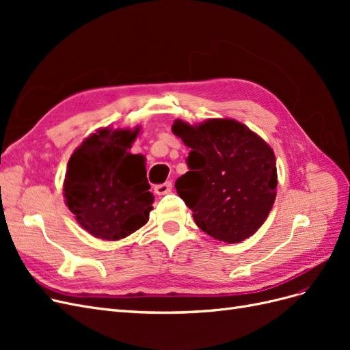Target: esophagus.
I'll use <instances>...</instances> for the list:
<instances>
[{"label": "esophagus", "instance_id": "1", "mask_svg": "<svg viewBox=\"0 0 350 350\" xmlns=\"http://www.w3.org/2000/svg\"><path fill=\"white\" fill-rule=\"evenodd\" d=\"M172 189V183L167 181V183H163V184H159V185H154V193L157 196H165L167 193H171Z\"/></svg>", "mask_w": 350, "mask_h": 350}]
</instances>
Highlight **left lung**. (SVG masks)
Wrapping results in <instances>:
<instances>
[{
	"instance_id": "1",
	"label": "left lung",
	"mask_w": 350,
	"mask_h": 350,
	"mask_svg": "<svg viewBox=\"0 0 350 350\" xmlns=\"http://www.w3.org/2000/svg\"><path fill=\"white\" fill-rule=\"evenodd\" d=\"M172 131L189 147V171L175 183L196 225L217 241L241 242L256 234L276 198L271 147L235 120L197 126L175 121Z\"/></svg>"
}]
</instances>
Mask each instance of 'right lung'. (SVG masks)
I'll return each mask as SVG.
<instances>
[{
    "instance_id": "add662e5",
    "label": "right lung",
    "mask_w": 350,
    "mask_h": 350,
    "mask_svg": "<svg viewBox=\"0 0 350 350\" xmlns=\"http://www.w3.org/2000/svg\"><path fill=\"white\" fill-rule=\"evenodd\" d=\"M139 131L103 129L70 157L64 179L67 206L93 237L121 239L149 220L154 197L144 157L129 152Z\"/></svg>"
}]
</instances>
